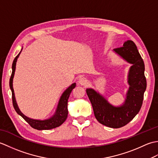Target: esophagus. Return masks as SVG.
<instances>
[{"mask_svg": "<svg viewBox=\"0 0 158 158\" xmlns=\"http://www.w3.org/2000/svg\"><path fill=\"white\" fill-rule=\"evenodd\" d=\"M79 83L81 85H84L87 83V79L85 78V77H81L79 79Z\"/></svg>", "mask_w": 158, "mask_h": 158, "instance_id": "esophagus-1", "label": "esophagus"}]
</instances>
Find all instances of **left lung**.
Returning <instances> with one entry per match:
<instances>
[{"label":"left lung","instance_id":"1","mask_svg":"<svg viewBox=\"0 0 158 158\" xmlns=\"http://www.w3.org/2000/svg\"><path fill=\"white\" fill-rule=\"evenodd\" d=\"M113 52L132 64L127 75L129 89L125 101L122 105L115 106L95 89L88 88L86 92L98 122L107 127L119 128L128 123L139 112L147 88V81L145 64L135 43L127 40L123 43V47L114 49Z\"/></svg>","mask_w":158,"mask_h":158}]
</instances>
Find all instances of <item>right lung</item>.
I'll return each instance as SVG.
<instances>
[{"mask_svg":"<svg viewBox=\"0 0 158 158\" xmlns=\"http://www.w3.org/2000/svg\"><path fill=\"white\" fill-rule=\"evenodd\" d=\"M22 49L21 51L19 53V54L17 56L14 60L12 64V73L11 78L9 80V86L10 89L11 90L12 92V100H13V107L17 113L22 116L23 119H25L26 122H28L30 126L32 127L39 130H50L60 126V125L65 122V120L67 118V116H68V108H67V105H68V100L70 96V93L73 91V89L75 88L76 83H74L73 84L69 86L68 88H67L64 92H63L61 97H60V100L58 102V106H57V109L55 113L53 115L49 117V119H46L44 120H41V119H31L30 117L26 116L24 114L22 113L21 110L19 109L18 106V104H17L15 97V94H14V90L13 88V77H14V74L15 71V66H16V62L18 58H19V56L20 53H21Z\"/></svg>","mask_w":158,"mask_h":158,"instance_id":"right-lung-1","label":"right lung"}]
</instances>
